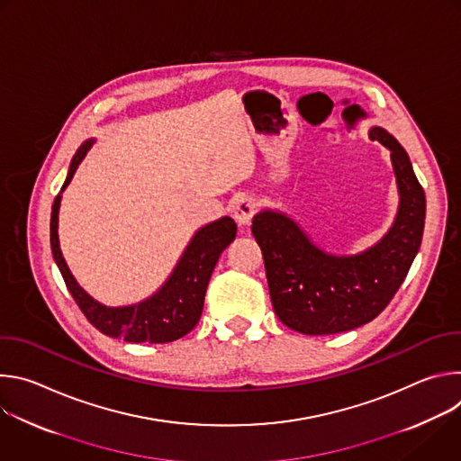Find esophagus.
<instances>
[{
  "label": "esophagus",
  "instance_id": "1",
  "mask_svg": "<svg viewBox=\"0 0 461 461\" xmlns=\"http://www.w3.org/2000/svg\"><path fill=\"white\" fill-rule=\"evenodd\" d=\"M255 210H257L255 201L249 199V196H244V199L237 201V204L233 208V219L237 221L239 226H249L251 219L255 215Z\"/></svg>",
  "mask_w": 461,
  "mask_h": 461
}]
</instances>
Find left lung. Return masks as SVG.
Instances as JSON below:
<instances>
[{
	"label": "left lung",
	"mask_w": 461,
	"mask_h": 461,
	"mask_svg": "<svg viewBox=\"0 0 461 461\" xmlns=\"http://www.w3.org/2000/svg\"><path fill=\"white\" fill-rule=\"evenodd\" d=\"M370 139L390 151L400 191L396 221L377 244L357 255H332L281 212L262 210L253 217L274 310L295 332L326 336L370 322L396 295L420 249L425 191L411 158L383 127H372Z\"/></svg>",
	"instance_id": "8db88e82"
}]
</instances>
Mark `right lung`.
Masks as SVG:
<instances>
[{
    "label": "right lung",
    "instance_id": "right-lung-1",
    "mask_svg": "<svg viewBox=\"0 0 461 461\" xmlns=\"http://www.w3.org/2000/svg\"><path fill=\"white\" fill-rule=\"evenodd\" d=\"M91 146L93 140L84 142L73 157L61 191L73 180L77 167L80 166ZM61 191L56 194L50 213L52 257L65 285H68V290L71 292L73 299L77 301L87 321L102 334L116 339L122 338L127 343H171L189 334L203 315L206 288L217 260L237 235L235 221L230 217H222L196 231L185 251L182 253L173 274L153 297L139 304L111 308L95 301L84 288L78 286L68 268V262H65L61 255L58 240V212L61 203Z\"/></svg>",
    "mask_w": 461,
    "mask_h": 461
}]
</instances>
